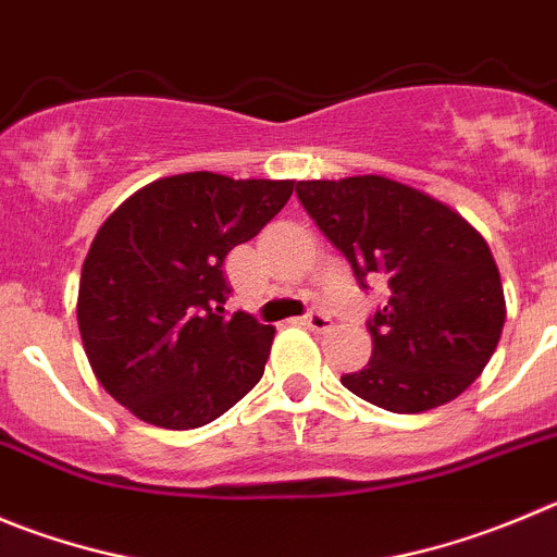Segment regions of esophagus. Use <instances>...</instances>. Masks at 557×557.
Segmentation results:
<instances>
[{
  "label": "esophagus",
  "mask_w": 557,
  "mask_h": 557,
  "mask_svg": "<svg viewBox=\"0 0 557 557\" xmlns=\"http://www.w3.org/2000/svg\"><path fill=\"white\" fill-rule=\"evenodd\" d=\"M305 326L313 332H326L332 330V319L330 313H324V310H310V313L305 315Z\"/></svg>",
  "instance_id": "1"
}]
</instances>
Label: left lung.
<instances>
[{
    "mask_svg": "<svg viewBox=\"0 0 557 557\" xmlns=\"http://www.w3.org/2000/svg\"><path fill=\"white\" fill-rule=\"evenodd\" d=\"M296 195L346 255L357 283L384 280L373 355L343 387L387 412L454 401L481 376L506 324L500 272L486 238L450 206L384 175L299 181Z\"/></svg>",
    "mask_w": 557,
    "mask_h": 557,
    "instance_id": "obj_1",
    "label": "left lung"
}]
</instances>
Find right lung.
Masks as SVG:
<instances>
[{
    "mask_svg": "<svg viewBox=\"0 0 557 557\" xmlns=\"http://www.w3.org/2000/svg\"><path fill=\"white\" fill-rule=\"evenodd\" d=\"M296 181L181 173L114 208L82 263L76 321L92 373L134 418L200 429L261 382L274 326L225 315L222 263Z\"/></svg>",
    "mask_w": 557,
    "mask_h": 557,
    "instance_id": "right-lung-1",
    "label": "right lung"
}]
</instances>
